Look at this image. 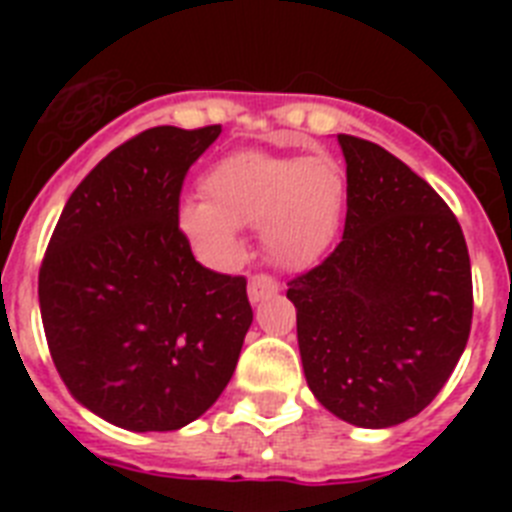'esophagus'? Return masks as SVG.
I'll return each instance as SVG.
<instances>
[{
	"label": "esophagus",
	"mask_w": 512,
	"mask_h": 512,
	"mask_svg": "<svg viewBox=\"0 0 512 512\" xmlns=\"http://www.w3.org/2000/svg\"><path fill=\"white\" fill-rule=\"evenodd\" d=\"M277 292H279V284L274 282L269 274H256V277H251V282H248V300H251L253 305L264 300V297L277 295Z\"/></svg>",
	"instance_id": "1"
}]
</instances>
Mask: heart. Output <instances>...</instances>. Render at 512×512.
Here are the masks:
<instances>
[{"instance_id":"obj_1","label":"heart","mask_w":512,"mask_h":512,"mask_svg":"<svg viewBox=\"0 0 512 512\" xmlns=\"http://www.w3.org/2000/svg\"><path fill=\"white\" fill-rule=\"evenodd\" d=\"M205 197H184L176 223L217 266L243 256L241 228L259 225L271 264L305 269L336 238L343 210V174L328 156H274L235 151L202 176Z\"/></svg>"}]
</instances>
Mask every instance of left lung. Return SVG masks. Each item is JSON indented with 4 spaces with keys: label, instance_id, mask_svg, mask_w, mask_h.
<instances>
[{
    "label": "left lung",
    "instance_id": "8db88e82",
    "mask_svg": "<svg viewBox=\"0 0 512 512\" xmlns=\"http://www.w3.org/2000/svg\"><path fill=\"white\" fill-rule=\"evenodd\" d=\"M346 158L343 241L292 279L307 387L359 428L431 405L472 328V266L459 220L431 184L377 143L338 135Z\"/></svg>",
    "mask_w": 512,
    "mask_h": 512
}]
</instances>
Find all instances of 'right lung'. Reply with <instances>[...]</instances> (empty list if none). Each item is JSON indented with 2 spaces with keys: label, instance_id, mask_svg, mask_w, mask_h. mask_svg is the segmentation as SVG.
<instances>
[{
  "label": "right lung",
  "instance_id": "1",
  "mask_svg": "<svg viewBox=\"0 0 512 512\" xmlns=\"http://www.w3.org/2000/svg\"><path fill=\"white\" fill-rule=\"evenodd\" d=\"M220 125L151 128L74 189L38 277L53 364L125 431H176L223 395L251 328L246 279L194 261L176 207Z\"/></svg>",
  "mask_w": 512,
  "mask_h": 512
}]
</instances>
